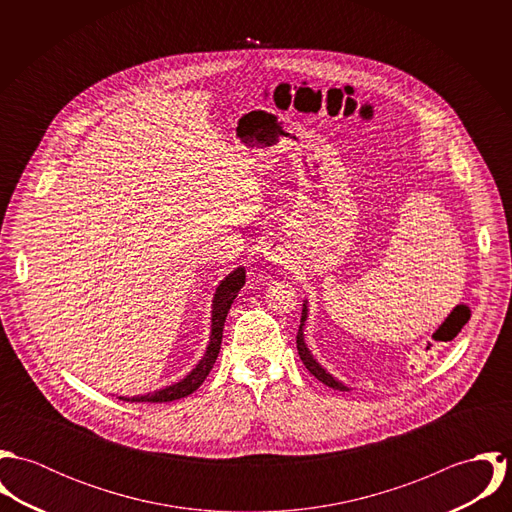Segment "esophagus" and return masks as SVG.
I'll return each mask as SVG.
<instances>
[{
    "instance_id": "esophagus-1",
    "label": "esophagus",
    "mask_w": 512,
    "mask_h": 512,
    "mask_svg": "<svg viewBox=\"0 0 512 512\" xmlns=\"http://www.w3.org/2000/svg\"><path fill=\"white\" fill-rule=\"evenodd\" d=\"M266 258H268L270 262H274V264H284V260H286L284 248H282L280 244H270V246L266 248Z\"/></svg>"
}]
</instances>
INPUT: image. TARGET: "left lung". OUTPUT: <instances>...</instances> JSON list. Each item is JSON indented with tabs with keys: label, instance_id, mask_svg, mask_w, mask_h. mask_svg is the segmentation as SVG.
Returning <instances> with one entry per match:
<instances>
[{
	"label": "left lung",
	"instance_id": "8db88e82",
	"mask_svg": "<svg viewBox=\"0 0 512 512\" xmlns=\"http://www.w3.org/2000/svg\"><path fill=\"white\" fill-rule=\"evenodd\" d=\"M305 319H307V305L303 303V313H301V325H299V331H297V339H295V343H297V353H299V359L303 361V365L305 368L317 378V380H321L323 384H327L329 388H335V390H349L345 384H341L339 380H335L325 368H321V365L311 357V353H309V349H307V345H305V341H303V323H305Z\"/></svg>",
	"mask_w": 512,
	"mask_h": 512
}]
</instances>
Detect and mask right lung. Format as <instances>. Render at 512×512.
<instances>
[{
    "label": "right lung",
    "mask_w": 512,
    "mask_h": 512,
    "mask_svg": "<svg viewBox=\"0 0 512 512\" xmlns=\"http://www.w3.org/2000/svg\"><path fill=\"white\" fill-rule=\"evenodd\" d=\"M246 280V270L244 268H236L232 274H228L222 282H220L215 299H213V329H211V341L207 347L205 357L201 359V363L195 366L181 382L167 386L163 390H157L153 394H146V396H134V398H124L120 396V400L126 402H171V400H179L189 396L191 392H195L205 378L209 376L211 368L215 365L217 357H219L220 343H222V329H224V319L226 313L232 305V301L236 299V295L240 292V288L244 286Z\"/></svg>",
    "instance_id": "obj_1"
}]
</instances>
